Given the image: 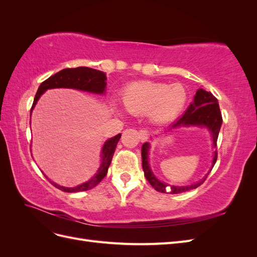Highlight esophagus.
I'll use <instances>...</instances> for the list:
<instances>
[{
    "mask_svg": "<svg viewBox=\"0 0 257 257\" xmlns=\"http://www.w3.org/2000/svg\"><path fill=\"white\" fill-rule=\"evenodd\" d=\"M139 139H141V142H146L148 138H149V132H148L147 130H141L139 131Z\"/></svg>",
    "mask_w": 257,
    "mask_h": 257,
    "instance_id": "obj_1",
    "label": "esophagus"
}]
</instances>
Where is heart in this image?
Segmentation results:
<instances>
[{
	"label": "heart",
	"mask_w": 257,
	"mask_h": 257,
	"mask_svg": "<svg viewBox=\"0 0 257 257\" xmlns=\"http://www.w3.org/2000/svg\"><path fill=\"white\" fill-rule=\"evenodd\" d=\"M188 98V92L181 83L139 82L124 91L123 104L134 114L149 112L155 122H166L181 112Z\"/></svg>",
	"instance_id": "heart-1"
}]
</instances>
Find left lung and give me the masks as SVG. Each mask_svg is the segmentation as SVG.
Wrapping results in <instances>:
<instances>
[{"label":"left lung","instance_id":"8db88e82","mask_svg":"<svg viewBox=\"0 0 257 257\" xmlns=\"http://www.w3.org/2000/svg\"><path fill=\"white\" fill-rule=\"evenodd\" d=\"M222 114L220 110V106L219 103H217L216 97L212 94L211 92H207L203 89H199L196 92V95L194 96V102L189 106L188 110L185 111V113L181 116L180 119H178L176 123H174L170 128H175L177 126L180 125H201V126H206L208 130L211 132L212 134V139H213V146L216 148V142H217V136H219V132L222 125ZM149 144L145 143L142 147V157H143V169L145 172V177L147 178V180L149 181V183L153 186V188L157 190L158 192L161 193H169V194H179V193H183L186 191H190L193 189H196L197 186L200 184H203V182L206 180L207 175L203 180H200L199 182L195 184H191L188 186H174L170 185L169 187L171 189L169 192H167L166 190L167 184L163 183L159 181L157 178L154 177L152 174L151 169L149 167V164H148V152H149ZM217 159V152L216 150L214 151V157H213V162H212V167L213 168L215 162ZM210 169V172H211ZM209 172V173H210Z\"/></svg>","mask_w":257,"mask_h":257}]
</instances>
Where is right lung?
I'll use <instances>...</instances> for the list:
<instances>
[{
    "label": "right lung",
    "mask_w": 257,
    "mask_h": 257,
    "mask_svg": "<svg viewBox=\"0 0 257 257\" xmlns=\"http://www.w3.org/2000/svg\"><path fill=\"white\" fill-rule=\"evenodd\" d=\"M106 79L107 78L105 73L90 67L80 66L76 68L62 69V71L50 76L48 79H46L41 83L35 94L31 111L33 110L38 98L41 97V95L46 90L54 88H71L102 94L106 88ZM120 137L121 134H118L105 143L102 150V164H100V167L97 170V174H95V176L90 179L89 181L76 186V188H64V186L58 185L57 183H54L52 181H50V183L56 186L57 189L67 193L82 192L93 189L102 181L104 177L107 175L108 167L110 165L115 147L118 145Z\"/></svg>",
    "instance_id": "1"
}]
</instances>
